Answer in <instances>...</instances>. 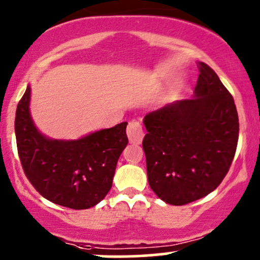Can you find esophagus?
<instances>
[{
	"label": "esophagus",
	"mask_w": 260,
	"mask_h": 260,
	"mask_svg": "<svg viewBox=\"0 0 260 260\" xmlns=\"http://www.w3.org/2000/svg\"><path fill=\"white\" fill-rule=\"evenodd\" d=\"M127 136L129 139L131 144H141L142 139H143V129L142 125L138 122H129L127 127Z\"/></svg>",
	"instance_id": "34e87169"
}]
</instances>
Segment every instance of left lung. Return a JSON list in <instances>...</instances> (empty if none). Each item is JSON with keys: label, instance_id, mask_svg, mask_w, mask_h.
<instances>
[{"label": "left lung", "instance_id": "obj_1", "mask_svg": "<svg viewBox=\"0 0 260 260\" xmlns=\"http://www.w3.org/2000/svg\"><path fill=\"white\" fill-rule=\"evenodd\" d=\"M192 98L144 117L143 149L149 186L169 205H186L212 192L235 158L238 113L232 95L209 65L199 62Z\"/></svg>", "mask_w": 260, "mask_h": 260}]
</instances>
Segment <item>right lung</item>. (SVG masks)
Instances as JSON below:
<instances>
[{"instance_id":"1","label":"right lung","mask_w":260,"mask_h":260,"mask_svg":"<svg viewBox=\"0 0 260 260\" xmlns=\"http://www.w3.org/2000/svg\"><path fill=\"white\" fill-rule=\"evenodd\" d=\"M28 85L16 111L17 149L25 176L49 201L74 210L98 205L112 187L119 155L128 144L127 122L79 139H53L39 132L29 111Z\"/></svg>"}]
</instances>
